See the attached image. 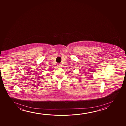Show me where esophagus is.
Wrapping results in <instances>:
<instances>
[{
    "label": "esophagus",
    "mask_w": 126,
    "mask_h": 126,
    "mask_svg": "<svg viewBox=\"0 0 126 126\" xmlns=\"http://www.w3.org/2000/svg\"><path fill=\"white\" fill-rule=\"evenodd\" d=\"M58 67H62V64H60V63H59V64H58Z\"/></svg>",
    "instance_id": "34e87169"
}]
</instances>
